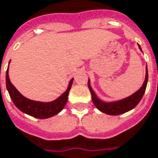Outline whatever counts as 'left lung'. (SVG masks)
<instances>
[{
	"instance_id": "1",
	"label": "left lung",
	"mask_w": 158,
	"mask_h": 158,
	"mask_svg": "<svg viewBox=\"0 0 158 158\" xmlns=\"http://www.w3.org/2000/svg\"><path fill=\"white\" fill-rule=\"evenodd\" d=\"M140 48V46H139ZM141 50V48H140ZM148 68H147V73H146V79L145 82L142 85V87L139 89L137 92H135V94H133L131 96H129L126 99H123L121 101H117V102H114V103H106V102H102L101 100H99L97 98V96L95 95L94 92L93 91V89L91 87L88 81V87L91 94H92V100L94 105L95 106V107L100 110L101 112L110 115H118L121 114H124L126 112H127L129 110L133 109L135 106H137V104L140 102V100L142 99L145 91L147 88V85H148Z\"/></svg>"
}]
</instances>
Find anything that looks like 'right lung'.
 Masks as SVG:
<instances>
[{"instance_id":"1","label":"right lung","mask_w":158,"mask_h":158,"mask_svg":"<svg viewBox=\"0 0 158 158\" xmlns=\"http://www.w3.org/2000/svg\"><path fill=\"white\" fill-rule=\"evenodd\" d=\"M73 79L70 81L67 90L59 98L50 103H42V102L30 100L26 97H24L23 95H22L19 93V91L10 83L8 69L6 73V87H7V90L9 92V94L13 104L22 112L29 115H31L33 117L40 118V119H45V118L52 117L63 110L68 100V94L73 84Z\"/></svg>"}]
</instances>
